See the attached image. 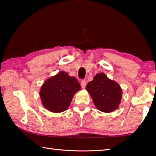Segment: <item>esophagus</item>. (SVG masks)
Here are the masks:
<instances>
[{"instance_id":"obj_1","label":"esophagus","mask_w":156,"mask_h":156,"mask_svg":"<svg viewBox=\"0 0 156 156\" xmlns=\"http://www.w3.org/2000/svg\"><path fill=\"white\" fill-rule=\"evenodd\" d=\"M80 84H81L82 88H83V89L85 88V87H86V85H87V82H86V80H82L81 83H80Z\"/></svg>"}]
</instances>
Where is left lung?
<instances>
[{
	"instance_id": "8db88e82",
	"label": "left lung",
	"mask_w": 156,
	"mask_h": 156,
	"mask_svg": "<svg viewBox=\"0 0 156 156\" xmlns=\"http://www.w3.org/2000/svg\"><path fill=\"white\" fill-rule=\"evenodd\" d=\"M98 109L109 113L117 109L122 98V89L115 81L110 80L104 73H98L86 87Z\"/></svg>"
}]
</instances>
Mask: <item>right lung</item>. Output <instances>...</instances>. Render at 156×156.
I'll use <instances>...</instances> for the list:
<instances>
[{
    "instance_id": "right-lung-1",
    "label": "right lung",
    "mask_w": 156,
    "mask_h": 156,
    "mask_svg": "<svg viewBox=\"0 0 156 156\" xmlns=\"http://www.w3.org/2000/svg\"><path fill=\"white\" fill-rule=\"evenodd\" d=\"M80 84L75 77L60 72L48 78L41 87L40 96L44 108L49 112L60 113L69 107L73 95L80 90Z\"/></svg>"
}]
</instances>
